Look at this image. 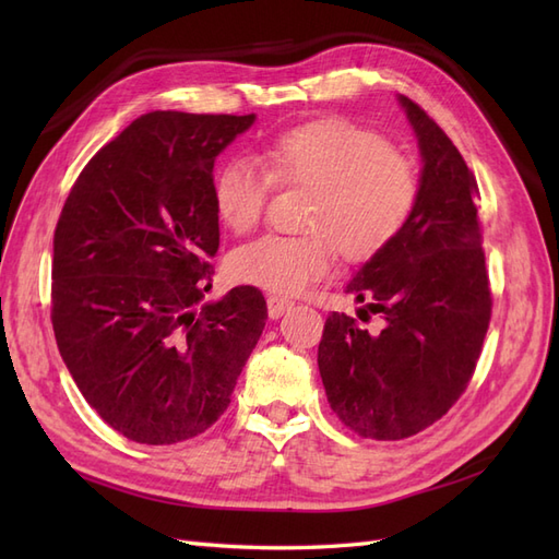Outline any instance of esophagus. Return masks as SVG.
I'll use <instances>...</instances> for the list:
<instances>
[{"label": "esophagus", "mask_w": 559, "mask_h": 559, "mask_svg": "<svg viewBox=\"0 0 559 559\" xmlns=\"http://www.w3.org/2000/svg\"><path fill=\"white\" fill-rule=\"evenodd\" d=\"M294 302L289 298L282 296H267V317L270 319H280L286 310H292Z\"/></svg>", "instance_id": "1"}]
</instances>
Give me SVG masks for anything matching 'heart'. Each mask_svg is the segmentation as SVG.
<instances>
[{"mask_svg": "<svg viewBox=\"0 0 559 559\" xmlns=\"http://www.w3.org/2000/svg\"><path fill=\"white\" fill-rule=\"evenodd\" d=\"M267 173L230 160L214 179L222 224L251 233L261 224L273 181L312 186L306 235H265L230 253V275L275 294H298L329 275L337 251L352 261L373 259L392 245L417 205L415 165L380 132L343 116L286 128L261 148Z\"/></svg>", "mask_w": 559, "mask_h": 559, "instance_id": "1", "label": "heart"}]
</instances>
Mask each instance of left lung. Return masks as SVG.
Here are the masks:
<instances>
[{
  "label": "left lung",
  "instance_id": "8db88e82",
  "mask_svg": "<svg viewBox=\"0 0 559 559\" xmlns=\"http://www.w3.org/2000/svg\"><path fill=\"white\" fill-rule=\"evenodd\" d=\"M417 138V205L399 238L368 259L345 292L359 319L331 312L319 343V376L333 413L364 438L401 441L441 419L466 389L489 326L476 177L448 134L399 95Z\"/></svg>",
  "mask_w": 559,
  "mask_h": 559
}]
</instances>
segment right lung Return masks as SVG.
Segmentation results:
<instances>
[{
  "label": "right lung",
  "mask_w": 559,
  "mask_h": 559,
  "mask_svg": "<svg viewBox=\"0 0 559 559\" xmlns=\"http://www.w3.org/2000/svg\"><path fill=\"white\" fill-rule=\"evenodd\" d=\"M257 114L151 111L83 167L53 240V331L79 392L134 443L173 445L224 415L267 308L212 289L214 160Z\"/></svg>",
  "instance_id": "1"
}]
</instances>
